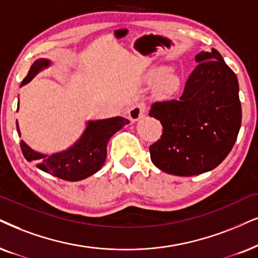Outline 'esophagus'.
Returning <instances> with one entry per match:
<instances>
[{"mask_svg":"<svg viewBox=\"0 0 258 258\" xmlns=\"http://www.w3.org/2000/svg\"><path fill=\"white\" fill-rule=\"evenodd\" d=\"M145 115V106L142 103L135 105L131 109L128 110V118L131 121H137V120L142 119Z\"/></svg>","mask_w":258,"mask_h":258,"instance_id":"34e87169","label":"esophagus"}]
</instances>
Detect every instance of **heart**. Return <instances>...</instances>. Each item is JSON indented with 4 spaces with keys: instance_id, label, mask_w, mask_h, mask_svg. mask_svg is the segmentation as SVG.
I'll return each mask as SVG.
<instances>
[{
    "instance_id": "b5f03b06",
    "label": "heart",
    "mask_w": 258,
    "mask_h": 258,
    "mask_svg": "<svg viewBox=\"0 0 258 258\" xmlns=\"http://www.w3.org/2000/svg\"><path fill=\"white\" fill-rule=\"evenodd\" d=\"M163 73H164V70H157L156 73L150 75V78L153 81L158 80V78L162 76ZM178 86H180V80H178V77L175 76V75H169V76L164 77L161 81V89L163 93H174V91L178 88Z\"/></svg>"
}]
</instances>
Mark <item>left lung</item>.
Instances as JSON below:
<instances>
[{"label":"left lung","mask_w":258,"mask_h":258,"mask_svg":"<svg viewBox=\"0 0 258 258\" xmlns=\"http://www.w3.org/2000/svg\"><path fill=\"white\" fill-rule=\"evenodd\" d=\"M198 67L178 100L155 102L149 115L161 121V139L150 146L153 164L176 176L213 170L236 143L242 107L236 74L216 48L195 56Z\"/></svg>","instance_id":"obj_1"}]
</instances>
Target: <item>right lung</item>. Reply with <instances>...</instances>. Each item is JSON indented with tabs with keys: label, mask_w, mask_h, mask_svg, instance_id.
Masks as SVG:
<instances>
[{
	"label": "right lung",
	"mask_w": 258,
	"mask_h": 258,
	"mask_svg": "<svg viewBox=\"0 0 258 258\" xmlns=\"http://www.w3.org/2000/svg\"><path fill=\"white\" fill-rule=\"evenodd\" d=\"M51 65L45 58H39L32 64L27 76L22 81L21 87L31 82L41 70ZM130 123L122 116L88 121L86 130L80 139L64 151L44 155L32 150L21 140L20 146L25 158L28 162H35L40 170L65 181H81L94 175L105 164L107 157V144L114 133ZM16 130L21 136L20 128L16 122Z\"/></svg>",
	"instance_id": "right-lung-1"
}]
</instances>
